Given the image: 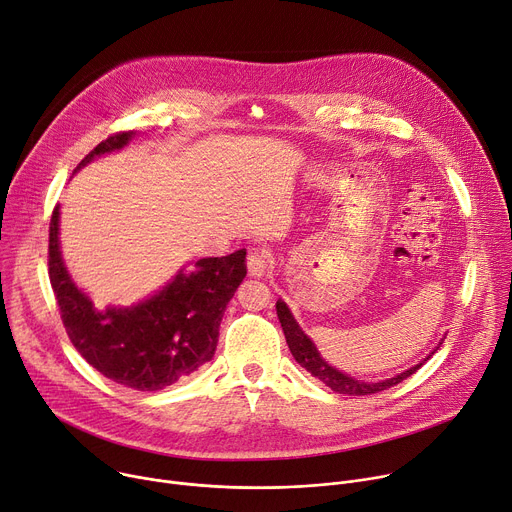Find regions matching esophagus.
Segmentation results:
<instances>
[{"mask_svg": "<svg viewBox=\"0 0 512 512\" xmlns=\"http://www.w3.org/2000/svg\"><path fill=\"white\" fill-rule=\"evenodd\" d=\"M247 269L253 277H263L269 271V257L263 251L253 249L247 257Z\"/></svg>", "mask_w": 512, "mask_h": 512, "instance_id": "34e87169", "label": "esophagus"}]
</instances>
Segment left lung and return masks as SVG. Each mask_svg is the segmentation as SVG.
Masks as SVG:
<instances>
[{
    "label": "left lung",
    "instance_id": "8db88e82",
    "mask_svg": "<svg viewBox=\"0 0 512 512\" xmlns=\"http://www.w3.org/2000/svg\"><path fill=\"white\" fill-rule=\"evenodd\" d=\"M277 308V318H280L282 322V329H284V335H286V343L294 355V359L306 367V371H310V374L314 378H318L324 386H329L333 392L337 394H349V396H367V394H378L382 390H388L396 384H400L402 380H406L408 376H412L414 371L425 365V361L441 347L443 339L439 341V345L423 359L418 361L416 365L400 371V374L392 376V378H386V380H378V382H369V380H361V378H355V376H349L345 374V371L337 369L335 365H331L327 359H324L320 355V351L316 349L314 341L302 331V327L298 324V320L294 318L292 310L288 308V304L284 300H277L275 304Z\"/></svg>",
    "mask_w": 512,
    "mask_h": 512
}]
</instances>
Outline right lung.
<instances>
[{"mask_svg":"<svg viewBox=\"0 0 512 512\" xmlns=\"http://www.w3.org/2000/svg\"><path fill=\"white\" fill-rule=\"evenodd\" d=\"M138 134L106 138L73 171L120 153ZM61 206L49 228V275L67 335L79 355L108 380L141 392L163 390L214 357L226 304L247 275V251L183 265L155 294L130 306L96 308L73 280L61 253ZM191 269L188 270L187 267Z\"/></svg>","mask_w":512,"mask_h":512,"instance_id":"obj_1","label":"right lung"}]
</instances>
